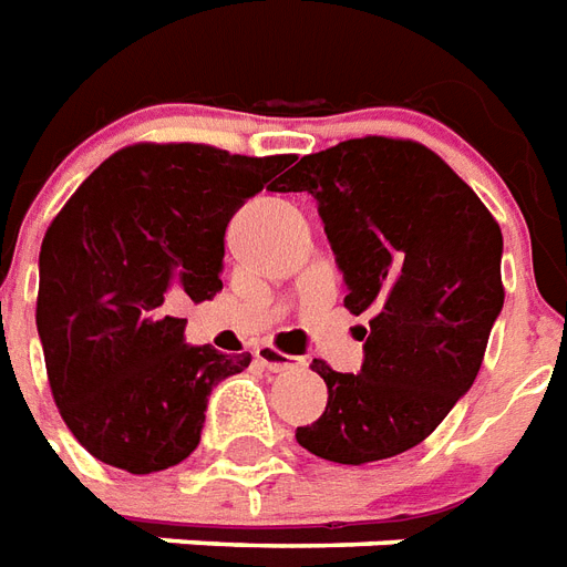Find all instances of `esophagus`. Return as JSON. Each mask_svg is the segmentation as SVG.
I'll use <instances>...</instances> for the list:
<instances>
[{
    "label": "esophagus",
    "mask_w": 567,
    "mask_h": 567,
    "mask_svg": "<svg viewBox=\"0 0 567 567\" xmlns=\"http://www.w3.org/2000/svg\"><path fill=\"white\" fill-rule=\"evenodd\" d=\"M254 355H257L259 364L271 370V373H284V370L301 368V364H305L301 359H292V355H287V352H280V349L275 347H257Z\"/></svg>",
    "instance_id": "34e87169"
}]
</instances>
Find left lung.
<instances>
[{"mask_svg":"<svg viewBox=\"0 0 567 567\" xmlns=\"http://www.w3.org/2000/svg\"><path fill=\"white\" fill-rule=\"evenodd\" d=\"M284 190L317 199L347 280L343 305L370 313L361 373L313 361L329 403L296 440L347 466L415 449L478 377L505 301L499 224L412 140H343L301 157Z\"/></svg>","mask_w":567,"mask_h":567,"instance_id":"1","label":"left lung"}]
</instances>
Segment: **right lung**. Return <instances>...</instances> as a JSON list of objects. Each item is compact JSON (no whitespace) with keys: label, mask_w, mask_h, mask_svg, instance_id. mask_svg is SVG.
I'll use <instances>...</instances> for the list:
<instances>
[{"label":"right lung","mask_w":567,"mask_h":567,"mask_svg":"<svg viewBox=\"0 0 567 567\" xmlns=\"http://www.w3.org/2000/svg\"><path fill=\"white\" fill-rule=\"evenodd\" d=\"M289 161L137 143L106 157L53 218L35 322L59 412L92 457L148 475L199 445L208 394L250 352L185 343L178 308L220 292L229 218Z\"/></svg>","instance_id":"add662e5"}]
</instances>
